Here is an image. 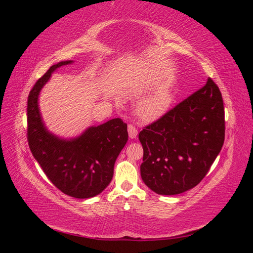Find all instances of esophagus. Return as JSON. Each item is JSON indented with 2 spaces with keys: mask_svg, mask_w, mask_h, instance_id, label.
<instances>
[{
  "mask_svg": "<svg viewBox=\"0 0 253 253\" xmlns=\"http://www.w3.org/2000/svg\"><path fill=\"white\" fill-rule=\"evenodd\" d=\"M127 132H128V137H129V138H131V139L136 138L137 134H138V131H137V128H136L135 126H133V125H129V126H127Z\"/></svg>",
  "mask_w": 253,
  "mask_h": 253,
  "instance_id": "obj_1",
  "label": "esophagus"
}]
</instances>
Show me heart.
<instances>
[{
	"label": "heart",
	"mask_w": 253,
	"mask_h": 253,
	"mask_svg": "<svg viewBox=\"0 0 253 253\" xmlns=\"http://www.w3.org/2000/svg\"><path fill=\"white\" fill-rule=\"evenodd\" d=\"M171 101V89L168 86H158L140 99L137 103V114L145 121L156 120L169 109Z\"/></svg>",
	"instance_id": "obj_1"
}]
</instances>
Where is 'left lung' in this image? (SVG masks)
I'll use <instances>...</instances> for the list:
<instances>
[{"mask_svg":"<svg viewBox=\"0 0 253 253\" xmlns=\"http://www.w3.org/2000/svg\"><path fill=\"white\" fill-rule=\"evenodd\" d=\"M140 174L152 191L176 195L194 188L208 173L225 140L224 102L211 78L206 85L145 126Z\"/></svg>","mask_w":253,"mask_h":253,"instance_id":"obj_1","label":"left lung"}]
</instances>
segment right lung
<instances>
[{"label":"right lung","mask_w":253,"mask_h":253,"mask_svg":"<svg viewBox=\"0 0 253 253\" xmlns=\"http://www.w3.org/2000/svg\"><path fill=\"white\" fill-rule=\"evenodd\" d=\"M73 60L53 64L36 82L27 101V139L30 151L48 179L66 195L89 198L100 194L113 178L114 165L127 141V126L114 118L87 127L79 136L62 138L45 126L39 95L58 68Z\"/></svg>","instance_id":"add662e5"}]
</instances>
